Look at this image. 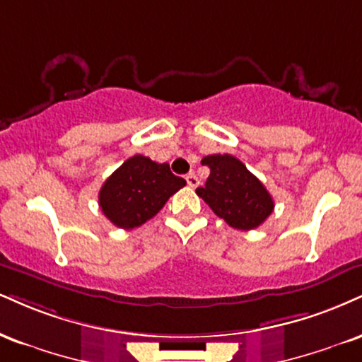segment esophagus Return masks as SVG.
Wrapping results in <instances>:
<instances>
[{
  "instance_id": "obj_1",
  "label": "esophagus",
  "mask_w": 362,
  "mask_h": 362,
  "mask_svg": "<svg viewBox=\"0 0 362 362\" xmlns=\"http://www.w3.org/2000/svg\"><path fill=\"white\" fill-rule=\"evenodd\" d=\"M185 180H187V184H189V187H192V189H195V187L199 185V178L194 175V173H189V175L185 177Z\"/></svg>"
}]
</instances>
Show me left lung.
Wrapping results in <instances>:
<instances>
[{
	"label": "left lung",
	"instance_id": "8db88e82",
	"mask_svg": "<svg viewBox=\"0 0 362 362\" xmlns=\"http://www.w3.org/2000/svg\"><path fill=\"white\" fill-rule=\"evenodd\" d=\"M202 165L211 168V175L195 192L216 216L239 230L256 229L268 219L275 202L241 160L228 153L209 155L202 158Z\"/></svg>",
	"mask_w": 362,
	"mask_h": 362
}]
</instances>
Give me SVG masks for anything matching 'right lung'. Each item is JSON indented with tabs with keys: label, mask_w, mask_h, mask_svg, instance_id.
<instances>
[{
	"label": "right lung",
	"mask_w": 362,
	"mask_h": 362,
	"mask_svg": "<svg viewBox=\"0 0 362 362\" xmlns=\"http://www.w3.org/2000/svg\"><path fill=\"white\" fill-rule=\"evenodd\" d=\"M185 184L184 178L170 172L168 163L134 155L104 182L99 206L117 228L134 229L158 214L165 202Z\"/></svg>",
	"instance_id": "1"
}]
</instances>
